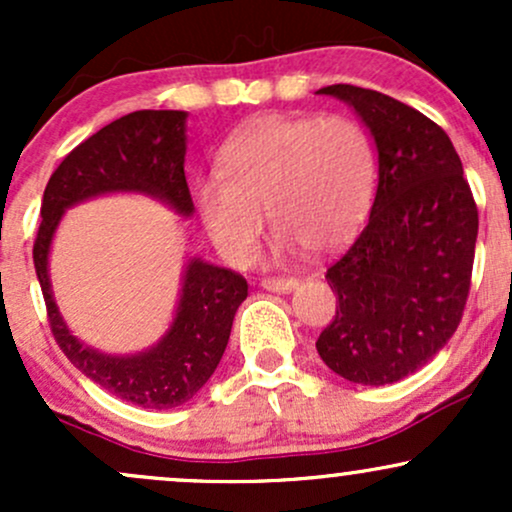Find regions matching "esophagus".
<instances>
[{"label": "esophagus", "mask_w": 512, "mask_h": 512, "mask_svg": "<svg viewBox=\"0 0 512 512\" xmlns=\"http://www.w3.org/2000/svg\"><path fill=\"white\" fill-rule=\"evenodd\" d=\"M296 286H298V279H293V276H267V279H262V289L276 291V293H286L296 289Z\"/></svg>", "instance_id": "34e87169"}]
</instances>
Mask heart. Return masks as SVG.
<instances>
[{"label": "heart", "instance_id": "1", "mask_svg": "<svg viewBox=\"0 0 512 512\" xmlns=\"http://www.w3.org/2000/svg\"><path fill=\"white\" fill-rule=\"evenodd\" d=\"M219 168L197 180V209L211 243L240 267L255 260L264 214L286 248H339L378 185L373 139L344 115H264L221 146Z\"/></svg>", "mask_w": 512, "mask_h": 512}]
</instances>
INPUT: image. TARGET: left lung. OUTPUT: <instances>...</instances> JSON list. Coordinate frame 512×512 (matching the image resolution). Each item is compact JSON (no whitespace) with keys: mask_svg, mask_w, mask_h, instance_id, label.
<instances>
[{"mask_svg":"<svg viewBox=\"0 0 512 512\" xmlns=\"http://www.w3.org/2000/svg\"><path fill=\"white\" fill-rule=\"evenodd\" d=\"M356 110L378 146V192L354 243L327 269L339 308L317 354L351 383L416 373L460 325L472 284L479 211L450 137L385 93L320 88Z\"/></svg>","mask_w":512,"mask_h":512,"instance_id":"1","label":"left lung"}]
</instances>
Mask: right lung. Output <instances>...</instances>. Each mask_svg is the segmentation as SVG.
I'll return each mask as SVG.
<instances>
[{
    "label": "right lung",
    "mask_w": 512,
    "mask_h": 512,
    "mask_svg": "<svg viewBox=\"0 0 512 512\" xmlns=\"http://www.w3.org/2000/svg\"><path fill=\"white\" fill-rule=\"evenodd\" d=\"M185 120L182 110H137L69 151L45 187L33 243L50 330L64 356L110 395L144 409L180 407L202 390L226 351L248 281L195 257L187 262L178 310L161 342L142 354L108 356L81 344L64 325L52 298L48 255L64 209L108 192H144L190 216L195 204L185 180Z\"/></svg>",
    "instance_id": "obj_1"
}]
</instances>
